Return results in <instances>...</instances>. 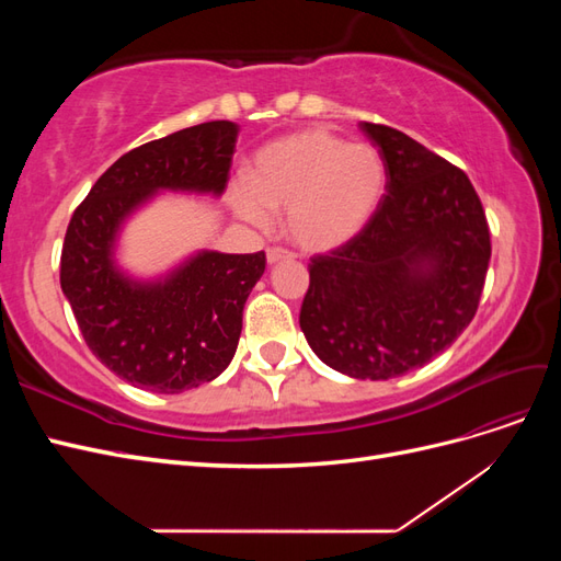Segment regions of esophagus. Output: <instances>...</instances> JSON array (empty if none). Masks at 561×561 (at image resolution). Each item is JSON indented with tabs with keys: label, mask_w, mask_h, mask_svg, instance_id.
<instances>
[{
	"label": "esophagus",
	"mask_w": 561,
	"mask_h": 561,
	"mask_svg": "<svg viewBox=\"0 0 561 561\" xmlns=\"http://www.w3.org/2000/svg\"><path fill=\"white\" fill-rule=\"evenodd\" d=\"M283 260H293V252H287L283 248H268L266 250V262L268 264H278Z\"/></svg>",
	"instance_id": "34e87169"
}]
</instances>
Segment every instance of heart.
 I'll return each mask as SVG.
<instances>
[{
    "mask_svg": "<svg viewBox=\"0 0 561 561\" xmlns=\"http://www.w3.org/2000/svg\"><path fill=\"white\" fill-rule=\"evenodd\" d=\"M379 151L346 145L328 128H309L266 145L250 168V190L233 194V208L254 227L287 213V233L309 252H328L358 236L383 196Z\"/></svg>",
    "mask_w": 561,
    "mask_h": 561,
    "instance_id": "obj_1",
    "label": "heart"
}]
</instances>
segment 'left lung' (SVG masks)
<instances>
[{
    "mask_svg": "<svg viewBox=\"0 0 561 561\" xmlns=\"http://www.w3.org/2000/svg\"><path fill=\"white\" fill-rule=\"evenodd\" d=\"M379 147L386 194L367 227L316 254L299 328L318 358L353 379H396L449 348L478 311L489 227L468 175L390 126Z\"/></svg>",
    "mask_w": 561,
    "mask_h": 561,
    "instance_id": "8db88e82",
    "label": "left lung"
}]
</instances>
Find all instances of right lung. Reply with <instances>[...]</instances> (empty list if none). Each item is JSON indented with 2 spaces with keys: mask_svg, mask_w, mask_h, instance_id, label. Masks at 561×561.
Returning a JSON list of instances; mask_svg holds the SVG:
<instances>
[{
  "mask_svg": "<svg viewBox=\"0 0 561 561\" xmlns=\"http://www.w3.org/2000/svg\"><path fill=\"white\" fill-rule=\"evenodd\" d=\"M239 126L208 122L151 140L114 161L65 233L60 287L95 358L118 379L182 393L229 367L264 252L198 250L159 278L116 262L124 225L159 192L222 196Z\"/></svg>",
  "mask_w": 561,
  "mask_h": 561,
  "instance_id": "right-lung-1",
  "label": "right lung"
}]
</instances>
